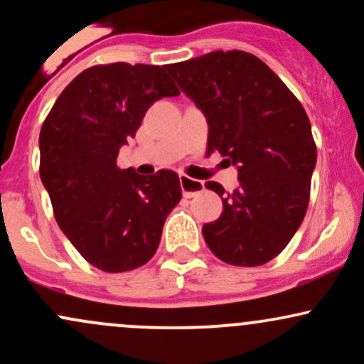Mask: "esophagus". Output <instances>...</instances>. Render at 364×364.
I'll use <instances>...</instances> for the list:
<instances>
[{"label":"esophagus","instance_id":"obj_1","mask_svg":"<svg viewBox=\"0 0 364 364\" xmlns=\"http://www.w3.org/2000/svg\"><path fill=\"white\" fill-rule=\"evenodd\" d=\"M179 183H181L183 195H185L186 198H191V196L202 193L203 188H205V186H203L202 181L186 176V174H181V176H179Z\"/></svg>","mask_w":364,"mask_h":364}]
</instances>
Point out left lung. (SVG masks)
I'll list each match as a JSON object with an SVG mask.
<instances>
[{
  "label": "left lung",
  "mask_w": 364,
  "mask_h": 364,
  "mask_svg": "<svg viewBox=\"0 0 364 364\" xmlns=\"http://www.w3.org/2000/svg\"><path fill=\"white\" fill-rule=\"evenodd\" d=\"M205 114L207 154L219 150L237 169L217 220L203 224L217 258L237 267L270 262L301 225L310 202L316 145L301 102L262 60L245 51H214L166 66Z\"/></svg>",
  "instance_id": "8db88e82"
}]
</instances>
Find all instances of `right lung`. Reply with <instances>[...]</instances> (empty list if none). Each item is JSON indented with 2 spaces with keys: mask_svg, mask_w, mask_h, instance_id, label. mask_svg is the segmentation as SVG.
<instances>
[{
  "mask_svg": "<svg viewBox=\"0 0 364 364\" xmlns=\"http://www.w3.org/2000/svg\"><path fill=\"white\" fill-rule=\"evenodd\" d=\"M178 94L164 66L97 65L73 78L41 128L39 173L56 223L104 272L145 265L157 252L166 217L181 200L174 171L140 176L116 166L149 107Z\"/></svg>",
  "mask_w": 364,
  "mask_h": 364,
  "instance_id": "obj_1",
  "label": "right lung"
}]
</instances>
